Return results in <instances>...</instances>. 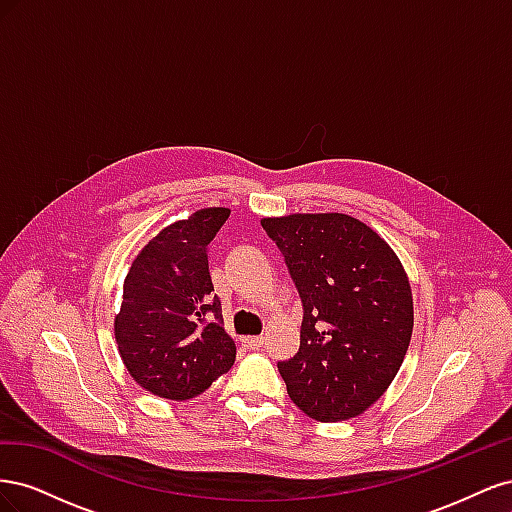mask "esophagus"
<instances>
[{"mask_svg": "<svg viewBox=\"0 0 512 512\" xmlns=\"http://www.w3.org/2000/svg\"><path fill=\"white\" fill-rule=\"evenodd\" d=\"M262 342H265V339H262V335L243 337V346H245V348H250V350H258V348L262 346Z\"/></svg>", "mask_w": 512, "mask_h": 512, "instance_id": "1", "label": "esophagus"}]
</instances>
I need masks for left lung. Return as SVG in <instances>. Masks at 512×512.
I'll return each mask as SVG.
<instances>
[{
	"instance_id": "1",
	"label": "left lung",
	"mask_w": 512,
	"mask_h": 512,
	"mask_svg": "<svg viewBox=\"0 0 512 512\" xmlns=\"http://www.w3.org/2000/svg\"><path fill=\"white\" fill-rule=\"evenodd\" d=\"M303 303L301 346L277 363L290 399L320 423L363 414L389 389L414 327L401 260L346 213L265 218Z\"/></svg>"
}]
</instances>
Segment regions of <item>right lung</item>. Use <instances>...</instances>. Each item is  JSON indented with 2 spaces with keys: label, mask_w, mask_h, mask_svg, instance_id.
Listing matches in <instances>:
<instances>
[{
  "label": "right lung",
  "mask_w": 512,
  "mask_h": 512,
  "mask_svg": "<svg viewBox=\"0 0 512 512\" xmlns=\"http://www.w3.org/2000/svg\"><path fill=\"white\" fill-rule=\"evenodd\" d=\"M228 215L226 207H209L166 226L134 258L123 282L115 342L130 376L153 395L192 399L235 363L237 346L211 294L207 258Z\"/></svg>",
  "instance_id": "add662e5"
}]
</instances>
